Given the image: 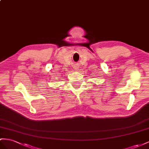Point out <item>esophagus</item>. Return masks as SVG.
I'll list each match as a JSON object with an SVG mask.
<instances>
[{"instance_id": "1", "label": "esophagus", "mask_w": 149, "mask_h": 149, "mask_svg": "<svg viewBox=\"0 0 149 149\" xmlns=\"http://www.w3.org/2000/svg\"><path fill=\"white\" fill-rule=\"evenodd\" d=\"M74 70H78V69H79V67H78V66H76V65H75V66L74 67Z\"/></svg>"}]
</instances>
